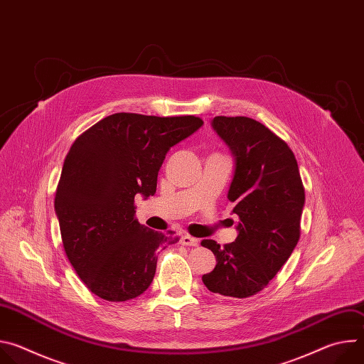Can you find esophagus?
<instances>
[{"mask_svg": "<svg viewBox=\"0 0 364 364\" xmlns=\"http://www.w3.org/2000/svg\"><path fill=\"white\" fill-rule=\"evenodd\" d=\"M180 242H181V245H184V246H197V245H198V239H196V237H193V236H190V235H183L181 239H180Z\"/></svg>", "mask_w": 364, "mask_h": 364, "instance_id": "1", "label": "esophagus"}]
</instances>
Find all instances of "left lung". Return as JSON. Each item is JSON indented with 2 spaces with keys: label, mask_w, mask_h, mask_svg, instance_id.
<instances>
[{
  "label": "left lung",
  "mask_w": 364,
  "mask_h": 364,
  "mask_svg": "<svg viewBox=\"0 0 364 364\" xmlns=\"http://www.w3.org/2000/svg\"><path fill=\"white\" fill-rule=\"evenodd\" d=\"M212 125L236 160L228 198L239 235L223 247L201 242L218 261L203 282L215 294L247 298L267 288L296 246L305 191L294 152L268 127L246 117H216Z\"/></svg>",
  "instance_id": "obj_1"
}]
</instances>
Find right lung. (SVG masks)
Returning a JSON list of instances; mask_svg holds the SVG:
<instances>
[{
	"label": "right lung",
	"mask_w": 364,
	"mask_h": 364,
	"mask_svg": "<svg viewBox=\"0 0 364 364\" xmlns=\"http://www.w3.org/2000/svg\"><path fill=\"white\" fill-rule=\"evenodd\" d=\"M203 125L201 118L119 112L103 118L70 146L55 209L70 265L102 299L136 298L152 282L157 249L178 242L135 218V194L154 196L167 151Z\"/></svg>",
	"instance_id": "add662e5"
}]
</instances>
